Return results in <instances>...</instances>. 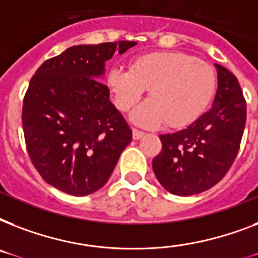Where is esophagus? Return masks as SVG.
<instances>
[{"instance_id":"1","label":"esophagus","mask_w":258,"mask_h":258,"mask_svg":"<svg viewBox=\"0 0 258 258\" xmlns=\"http://www.w3.org/2000/svg\"><path fill=\"white\" fill-rule=\"evenodd\" d=\"M143 135H145V133H143V131H139V130H137V128L133 130V138H134V139H135V141H138V139H141V138L143 137Z\"/></svg>"}]
</instances>
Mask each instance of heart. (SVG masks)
Listing matches in <instances>:
<instances>
[{
	"mask_svg": "<svg viewBox=\"0 0 258 258\" xmlns=\"http://www.w3.org/2000/svg\"><path fill=\"white\" fill-rule=\"evenodd\" d=\"M108 88L117 109L128 112L146 89L150 99L133 113L142 127L165 124L180 128L196 121L210 104L217 87L216 72L208 62L182 52H157L135 58L130 71H109Z\"/></svg>",
	"mask_w": 258,
	"mask_h": 258,
	"instance_id": "1",
	"label": "heart"
}]
</instances>
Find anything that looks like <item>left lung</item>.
<instances>
[{"instance_id": "obj_1", "label": "left lung", "mask_w": 258, "mask_h": 258, "mask_svg": "<svg viewBox=\"0 0 258 258\" xmlns=\"http://www.w3.org/2000/svg\"><path fill=\"white\" fill-rule=\"evenodd\" d=\"M218 88L212 108L178 133L165 134L153 170L163 187L175 196L206 191L232 167L246 123V101L240 83L216 64Z\"/></svg>"}]
</instances>
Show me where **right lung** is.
I'll return each instance as SVG.
<instances>
[{
	"label": "right lung",
	"mask_w": 258,
	"mask_h": 258,
	"mask_svg": "<svg viewBox=\"0 0 258 258\" xmlns=\"http://www.w3.org/2000/svg\"><path fill=\"white\" fill-rule=\"evenodd\" d=\"M134 45L71 46L42 62L30 79L22 105L26 150L53 187L76 197L92 194L104 186L130 145L133 131L109 101L101 78L115 52Z\"/></svg>",
	"instance_id": "right-lung-1"
}]
</instances>
